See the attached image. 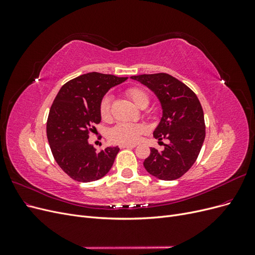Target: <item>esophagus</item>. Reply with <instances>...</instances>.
Returning <instances> with one entry per match:
<instances>
[{"mask_svg":"<svg viewBox=\"0 0 255 255\" xmlns=\"http://www.w3.org/2000/svg\"><path fill=\"white\" fill-rule=\"evenodd\" d=\"M120 149H133L135 148V144H120Z\"/></svg>","mask_w":255,"mask_h":255,"instance_id":"1","label":"esophagus"}]
</instances>
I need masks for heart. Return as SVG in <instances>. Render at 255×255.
Masks as SVG:
<instances>
[{"mask_svg": "<svg viewBox=\"0 0 255 255\" xmlns=\"http://www.w3.org/2000/svg\"><path fill=\"white\" fill-rule=\"evenodd\" d=\"M127 96L138 106L143 107L149 103V97L145 92L137 87H130L126 90ZM112 98L105 96L100 103V116L103 120H110L112 117ZM146 132V128L141 123H128L120 122L117 123L111 130L109 137L114 142L122 144L135 143L140 139V137Z\"/></svg>", "mask_w": 255, "mask_h": 255, "instance_id": "b5f03b06", "label": "heart"}]
</instances>
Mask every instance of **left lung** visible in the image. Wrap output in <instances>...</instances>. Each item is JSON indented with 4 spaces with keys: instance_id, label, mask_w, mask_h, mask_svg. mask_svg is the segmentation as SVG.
Returning <instances> with one entry per match:
<instances>
[{
    "instance_id": "1",
    "label": "left lung",
    "mask_w": 255,
    "mask_h": 255,
    "mask_svg": "<svg viewBox=\"0 0 255 255\" xmlns=\"http://www.w3.org/2000/svg\"><path fill=\"white\" fill-rule=\"evenodd\" d=\"M130 78L150 88L163 109V117L153 136L158 140L167 139L168 143L161 152L151 148L150 155L143 161L145 170L159 180L179 179L195 164L204 141L201 103L194 91L170 74H141Z\"/></svg>"
}]
</instances>
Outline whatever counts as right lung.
Segmentation results:
<instances>
[{"mask_svg":"<svg viewBox=\"0 0 255 255\" xmlns=\"http://www.w3.org/2000/svg\"><path fill=\"white\" fill-rule=\"evenodd\" d=\"M128 78L90 72L67 82L50 109L47 136L58 166L78 182H92L111 170L118 146L97 152L89 134L101 122L100 103L109 89Z\"/></svg>","mask_w":255,"mask_h":255,"instance_id":"1","label":"right lung"}]
</instances>
